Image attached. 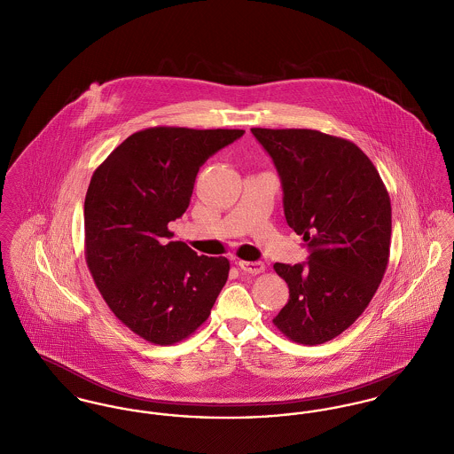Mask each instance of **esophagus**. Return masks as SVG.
Instances as JSON below:
<instances>
[{
    "label": "esophagus",
    "instance_id": "esophagus-1",
    "mask_svg": "<svg viewBox=\"0 0 454 454\" xmlns=\"http://www.w3.org/2000/svg\"><path fill=\"white\" fill-rule=\"evenodd\" d=\"M239 268L245 271V273H250V275H259L264 271V264L262 262H250V261H239Z\"/></svg>",
    "mask_w": 454,
    "mask_h": 454
}]
</instances>
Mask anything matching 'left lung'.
<instances>
[{"label": "left lung", "mask_w": 454, "mask_h": 454, "mask_svg": "<svg viewBox=\"0 0 454 454\" xmlns=\"http://www.w3.org/2000/svg\"><path fill=\"white\" fill-rule=\"evenodd\" d=\"M271 155L288 226L309 250L306 264H275L290 290L273 319L302 346L328 342L368 308L388 264L392 209L373 162L352 141L316 129L252 128Z\"/></svg>", "instance_id": "1"}]
</instances>
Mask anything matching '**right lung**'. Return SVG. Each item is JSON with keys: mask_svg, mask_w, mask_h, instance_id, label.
Masks as SVG:
<instances>
[{"mask_svg": "<svg viewBox=\"0 0 454 454\" xmlns=\"http://www.w3.org/2000/svg\"><path fill=\"white\" fill-rule=\"evenodd\" d=\"M244 129L148 128L91 176L84 200L86 264L106 306L141 339L173 346L207 317L230 261L197 255L169 223L190 206L200 166Z\"/></svg>", "mask_w": 454, "mask_h": 454, "instance_id": "add662e5", "label": "right lung"}]
</instances>
